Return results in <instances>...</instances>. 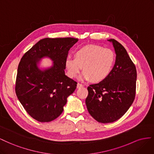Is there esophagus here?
<instances>
[{"label": "esophagus", "instance_id": "esophagus-1", "mask_svg": "<svg viewBox=\"0 0 154 154\" xmlns=\"http://www.w3.org/2000/svg\"><path fill=\"white\" fill-rule=\"evenodd\" d=\"M83 86H83L82 84H80V83H78L77 85V88H82V87H83Z\"/></svg>", "mask_w": 154, "mask_h": 154}]
</instances>
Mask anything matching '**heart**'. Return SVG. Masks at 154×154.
I'll return each instance as SVG.
<instances>
[{
  "mask_svg": "<svg viewBox=\"0 0 154 154\" xmlns=\"http://www.w3.org/2000/svg\"><path fill=\"white\" fill-rule=\"evenodd\" d=\"M115 60V54L110 49L90 45L78 49L75 52V57L68 56L65 60V67L68 75L73 79L80 73L82 66L84 72L79 79L84 81L91 79L98 82L109 75Z\"/></svg>",
  "mask_w": 154,
  "mask_h": 154,
  "instance_id": "b5f03b06",
  "label": "heart"
}]
</instances>
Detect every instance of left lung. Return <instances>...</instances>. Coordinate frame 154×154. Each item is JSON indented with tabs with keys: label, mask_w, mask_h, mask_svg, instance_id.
Returning <instances> with one entry per match:
<instances>
[{
	"label": "left lung",
	"mask_w": 154,
	"mask_h": 154,
	"mask_svg": "<svg viewBox=\"0 0 154 154\" xmlns=\"http://www.w3.org/2000/svg\"><path fill=\"white\" fill-rule=\"evenodd\" d=\"M115 50L116 62L109 75L88 87L86 104L90 115L102 123L120 119L132 104L136 89L137 71L125 48L109 39Z\"/></svg>",
	"instance_id": "obj_1"
}]
</instances>
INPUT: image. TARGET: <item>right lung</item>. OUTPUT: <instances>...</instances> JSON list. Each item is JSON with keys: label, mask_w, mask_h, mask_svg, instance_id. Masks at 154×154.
<instances>
[{"label": "right lung", "mask_w": 154, "mask_h": 154, "mask_svg": "<svg viewBox=\"0 0 154 154\" xmlns=\"http://www.w3.org/2000/svg\"><path fill=\"white\" fill-rule=\"evenodd\" d=\"M77 38H45L23 55L17 69L15 92L26 111L35 119L50 122L64 110L67 98L77 82L66 75L65 60ZM43 58L53 61L50 67L40 69Z\"/></svg>", "instance_id": "right-lung-1"}]
</instances>
